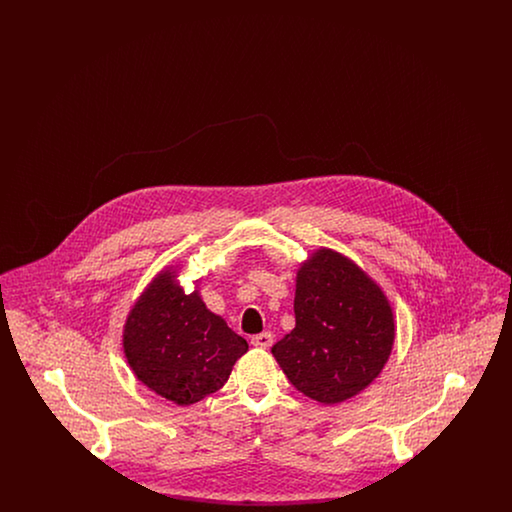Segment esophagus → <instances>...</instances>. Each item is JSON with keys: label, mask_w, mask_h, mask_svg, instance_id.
Returning a JSON list of instances; mask_svg holds the SVG:
<instances>
[{"label": "esophagus", "mask_w": 512, "mask_h": 512, "mask_svg": "<svg viewBox=\"0 0 512 512\" xmlns=\"http://www.w3.org/2000/svg\"><path fill=\"white\" fill-rule=\"evenodd\" d=\"M251 343H253L255 347L268 349V347L272 345V334H270V332H261V334H257V336H253V338H251Z\"/></svg>", "instance_id": "esophagus-1"}]
</instances>
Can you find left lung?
Instances as JSON below:
<instances>
[{
  "mask_svg": "<svg viewBox=\"0 0 512 512\" xmlns=\"http://www.w3.org/2000/svg\"><path fill=\"white\" fill-rule=\"evenodd\" d=\"M295 328L272 355L295 390L336 405L366 386L390 359V301L353 261L318 249L297 270Z\"/></svg>",
  "mask_w": 512,
  "mask_h": 512,
  "instance_id": "obj_1",
  "label": "left lung"
}]
</instances>
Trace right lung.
I'll list each match as a JSON object with an SVG mask.
<instances>
[{
	"mask_svg": "<svg viewBox=\"0 0 512 512\" xmlns=\"http://www.w3.org/2000/svg\"><path fill=\"white\" fill-rule=\"evenodd\" d=\"M122 347L144 386L184 407L226 384L247 341L205 307L197 290L184 293L174 270H163L126 318Z\"/></svg>",
	"mask_w": 512,
	"mask_h": 512,
	"instance_id": "right-lung-1",
	"label": "right lung"
}]
</instances>
